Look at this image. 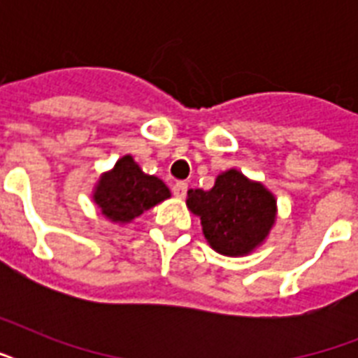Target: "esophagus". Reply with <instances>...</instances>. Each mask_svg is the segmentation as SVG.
<instances>
[{
  "mask_svg": "<svg viewBox=\"0 0 358 358\" xmlns=\"http://www.w3.org/2000/svg\"><path fill=\"white\" fill-rule=\"evenodd\" d=\"M173 193L174 196H178V199H184L185 193H187V184L185 182H176L173 185Z\"/></svg>",
  "mask_w": 358,
  "mask_h": 358,
  "instance_id": "34e87169",
  "label": "esophagus"
}]
</instances>
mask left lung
Segmentation results:
<instances>
[{"mask_svg":"<svg viewBox=\"0 0 358 358\" xmlns=\"http://www.w3.org/2000/svg\"><path fill=\"white\" fill-rule=\"evenodd\" d=\"M189 212L201 217L208 245L223 256H247L266 243L277 223V199L238 169L217 174L212 189H189Z\"/></svg>","mask_w":358,"mask_h":358,"instance_id":"left-lung-1","label":"left lung"}]
</instances>
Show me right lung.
Returning <instances> with one entry per match:
<instances>
[{
	"label": "right lung",
	"mask_w": 358,
	"mask_h": 358,
	"mask_svg": "<svg viewBox=\"0 0 358 358\" xmlns=\"http://www.w3.org/2000/svg\"><path fill=\"white\" fill-rule=\"evenodd\" d=\"M91 196L103 217L124 227L167 201L171 191L157 176L146 174L131 154H126L113 169L100 174Z\"/></svg>",
	"instance_id": "right-lung-1"
}]
</instances>
